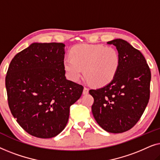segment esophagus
I'll return each mask as SVG.
<instances>
[{"label": "esophagus", "instance_id": "obj_1", "mask_svg": "<svg viewBox=\"0 0 160 160\" xmlns=\"http://www.w3.org/2000/svg\"><path fill=\"white\" fill-rule=\"evenodd\" d=\"M89 93V89L87 87H84V90H83V94L84 95H87V94Z\"/></svg>", "mask_w": 160, "mask_h": 160}]
</instances>
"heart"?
<instances>
[{"label":"heart","instance_id":"1","mask_svg":"<svg viewBox=\"0 0 160 160\" xmlns=\"http://www.w3.org/2000/svg\"><path fill=\"white\" fill-rule=\"evenodd\" d=\"M70 56L63 61L67 77L77 82L84 70L85 78L95 87H103L112 82L121 62L115 48L100 44L76 45L70 51Z\"/></svg>","mask_w":160,"mask_h":160}]
</instances>
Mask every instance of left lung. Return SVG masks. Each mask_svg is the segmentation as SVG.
<instances>
[{
    "mask_svg": "<svg viewBox=\"0 0 160 160\" xmlns=\"http://www.w3.org/2000/svg\"><path fill=\"white\" fill-rule=\"evenodd\" d=\"M117 48L120 66L115 78L102 88L90 89L94 98L92 112L107 132L130 130L141 117L150 97L151 71L145 58L123 39L107 42Z\"/></svg>",
    "mask_w": 160,
    "mask_h": 160,
    "instance_id": "obj_1",
    "label": "left lung"
}]
</instances>
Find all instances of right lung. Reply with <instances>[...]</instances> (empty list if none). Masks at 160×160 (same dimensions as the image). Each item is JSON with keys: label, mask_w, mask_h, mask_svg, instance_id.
<instances>
[{"label": "right lung", "mask_w": 160, "mask_h": 160, "mask_svg": "<svg viewBox=\"0 0 160 160\" xmlns=\"http://www.w3.org/2000/svg\"><path fill=\"white\" fill-rule=\"evenodd\" d=\"M65 44L33 43L11 61L6 76L13 117L28 133L51 138L64 130L82 85L66 79Z\"/></svg>", "instance_id": "add662e5"}]
</instances>
